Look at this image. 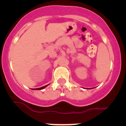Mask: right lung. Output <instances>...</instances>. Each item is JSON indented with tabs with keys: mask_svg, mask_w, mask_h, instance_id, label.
Masks as SVG:
<instances>
[{
	"mask_svg": "<svg viewBox=\"0 0 126 126\" xmlns=\"http://www.w3.org/2000/svg\"><path fill=\"white\" fill-rule=\"evenodd\" d=\"M48 85V84H47V85H46V86H43V87L39 88H33V89H32V90H42V89L45 88V87H47Z\"/></svg>",
	"mask_w": 126,
	"mask_h": 126,
	"instance_id": "obj_1",
	"label": "right lung"
}]
</instances>
